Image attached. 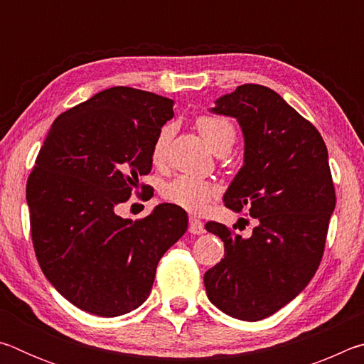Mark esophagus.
<instances>
[{
  "mask_svg": "<svg viewBox=\"0 0 364 364\" xmlns=\"http://www.w3.org/2000/svg\"><path fill=\"white\" fill-rule=\"evenodd\" d=\"M204 223L199 218L189 217V232L191 234H202L204 232Z\"/></svg>",
  "mask_w": 364,
  "mask_h": 364,
  "instance_id": "obj_1",
  "label": "esophagus"
}]
</instances>
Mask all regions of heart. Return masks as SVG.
Instances as JSON below:
<instances>
[{
    "label": "heart",
    "mask_w": 364,
    "mask_h": 364,
    "mask_svg": "<svg viewBox=\"0 0 364 364\" xmlns=\"http://www.w3.org/2000/svg\"><path fill=\"white\" fill-rule=\"evenodd\" d=\"M196 127L200 132L202 138L207 141V144L217 154L230 152L236 143V128L225 117L200 115L197 117ZM171 136H173V127L171 125H165L159 132L152 144V160L156 164L164 162L167 157ZM217 193L218 188L213 183L189 175L178 176L164 188L165 199L178 207H183L184 210L196 213L205 210L208 202L217 196Z\"/></svg>",
    "instance_id": "obj_1"
}]
</instances>
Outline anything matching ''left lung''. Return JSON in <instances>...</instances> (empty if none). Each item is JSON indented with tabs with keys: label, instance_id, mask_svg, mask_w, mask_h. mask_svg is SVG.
<instances>
[{
	"label": "left lung",
	"instance_id": "8db88e82",
	"mask_svg": "<svg viewBox=\"0 0 364 364\" xmlns=\"http://www.w3.org/2000/svg\"><path fill=\"white\" fill-rule=\"evenodd\" d=\"M210 112L236 119L244 165L225 193L232 212L249 208V237L208 221L225 258L204 274L207 297L236 319L260 321L304 291L323 258L336 208L328 149L321 134L276 91L241 85Z\"/></svg>",
	"mask_w": 364,
	"mask_h": 364
}]
</instances>
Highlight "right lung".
Returning a JSON list of instances; mask_svg holds the SVG:
<instances>
[{"instance_id":"right-lung-1","label":"right lung","mask_w":364,"mask_h":364,"mask_svg":"<svg viewBox=\"0 0 364 364\" xmlns=\"http://www.w3.org/2000/svg\"><path fill=\"white\" fill-rule=\"evenodd\" d=\"M171 117L168 97L114 86L60 114L41 146L27 181L36 260L80 310L114 318L143 305L159 260L188 230L175 204L136 221L119 215Z\"/></svg>"}]
</instances>
